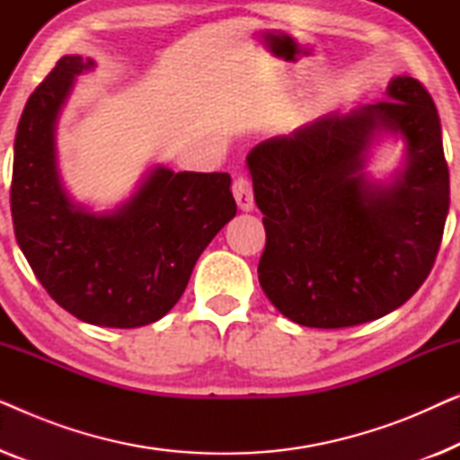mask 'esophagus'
<instances>
[{"instance_id": "34e87169", "label": "esophagus", "mask_w": 460, "mask_h": 460, "mask_svg": "<svg viewBox=\"0 0 460 460\" xmlns=\"http://www.w3.org/2000/svg\"><path fill=\"white\" fill-rule=\"evenodd\" d=\"M232 192H234V199L238 207L243 211H251L255 207V199H253V181L247 175H238L232 184Z\"/></svg>"}]
</instances>
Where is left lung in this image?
I'll list each match as a JSON object with an SVG mask.
<instances>
[{
    "label": "left lung",
    "instance_id": "1",
    "mask_svg": "<svg viewBox=\"0 0 460 460\" xmlns=\"http://www.w3.org/2000/svg\"><path fill=\"white\" fill-rule=\"evenodd\" d=\"M387 96L270 137L247 156L266 228L260 285L293 323L345 329L385 316L436 263L450 205L438 109L412 77H395ZM375 130L409 144L392 187L359 173Z\"/></svg>",
    "mask_w": 460,
    "mask_h": 460
}]
</instances>
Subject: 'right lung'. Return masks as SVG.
<instances>
[{
    "instance_id": "1",
    "label": "right lung",
    "mask_w": 460,
    "mask_h": 460,
    "mask_svg": "<svg viewBox=\"0 0 460 460\" xmlns=\"http://www.w3.org/2000/svg\"><path fill=\"white\" fill-rule=\"evenodd\" d=\"M84 56H62L31 93L18 123L10 209L18 247L60 307L112 329L165 316L211 238L236 216L228 173L156 167L128 205L93 216L60 184L54 125Z\"/></svg>"
}]
</instances>
